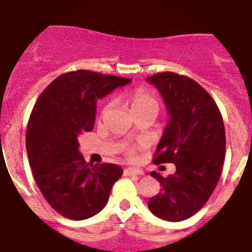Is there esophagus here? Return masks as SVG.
Listing matches in <instances>:
<instances>
[{
	"label": "esophagus",
	"mask_w": 252,
	"mask_h": 252,
	"mask_svg": "<svg viewBox=\"0 0 252 252\" xmlns=\"http://www.w3.org/2000/svg\"><path fill=\"white\" fill-rule=\"evenodd\" d=\"M144 174V172L141 169L137 168H126L125 169V176H141Z\"/></svg>",
	"instance_id": "obj_1"
}]
</instances>
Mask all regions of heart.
<instances>
[{
    "instance_id": "heart-1",
    "label": "heart",
    "mask_w": 252,
    "mask_h": 252,
    "mask_svg": "<svg viewBox=\"0 0 252 252\" xmlns=\"http://www.w3.org/2000/svg\"><path fill=\"white\" fill-rule=\"evenodd\" d=\"M128 104H130V108L131 111H137L139 108L145 107V106H149V104H156V100L154 98L145 90H135L134 93L128 94L127 96ZM135 152H137V146H131L126 150V154H127L128 158H133L135 156Z\"/></svg>"
}]
</instances>
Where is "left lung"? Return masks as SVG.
I'll return each mask as SVG.
<instances>
[{"label":"left lung","mask_w":252,"mask_h":252,"mask_svg":"<svg viewBox=\"0 0 252 252\" xmlns=\"http://www.w3.org/2000/svg\"><path fill=\"white\" fill-rule=\"evenodd\" d=\"M146 80L162 95L170 117L153 162L176 165L166 179L152 172L162 188L148 207L159 219L181 221L203 208L219 181L225 157L223 118L212 96L188 76L159 72Z\"/></svg>","instance_id":"left-lung-1"}]
</instances>
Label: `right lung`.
<instances>
[{"label": "right lung", "mask_w": 252, "mask_h": 252, "mask_svg": "<svg viewBox=\"0 0 252 252\" xmlns=\"http://www.w3.org/2000/svg\"><path fill=\"white\" fill-rule=\"evenodd\" d=\"M130 79L79 69L60 75L38 96L27 128L33 177L56 212L72 220L96 215L124 170L93 165L79 153V137L95 125L96 102Z\"/></svg>", "instance_id": "right-lung-1"}]
</instances>
